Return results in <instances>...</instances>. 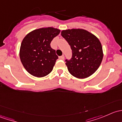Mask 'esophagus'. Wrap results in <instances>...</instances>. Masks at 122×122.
<instances>
[{
	"label": "esophagus",
	"mask_w": 122,
	"mask_h": 122,
	"mask_svg": "<svg viewBox=\"0 0 122 122\" xmlns=\"http://www.w3.org/2000/svg\"><path fill=\"white\" fill-rule=\"evenodd\" d=\"M59 59H60V60H64V55H62V56H59Z\"/></svg>",
	"instance_id": "1"
}]
</instances>
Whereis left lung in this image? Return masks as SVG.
<instances>
[{
    "label": "left lung",
    "mask_w": 122,
    "mask_h": 122,
    "mask_svg": "<svg viewBox=\"0 0 122 122\" xmlns=\"http://www.w3.org/2000/svg\"><path fill=\"white\" fill-rule=\"evenodd\" d=\"M61 35L72 50L71 58L66 60L70 73L78 78L92 76L99 68L103 60V49L99 39L81 29L62 30Z\"/></svg>",
    "instance_id": "obj_1"
}]
</instances>
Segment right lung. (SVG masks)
<instances>
[{"label":"right lung","instance_id":"obj_1","mask_svg":"<svg viewBox=\"0 0 122 122\" xmlns=\"http://www.w3.org/2000/svg\"><path fill=\"white\" fill-rule=\"evenodd\" d=\"M60 32V30L54 28H40L23 38L19 55L23 67L29 74L43 77L52 71L58 57L50 44Z\"/></svg>","mask_w":122,"mask_h":122}]
</instances>
